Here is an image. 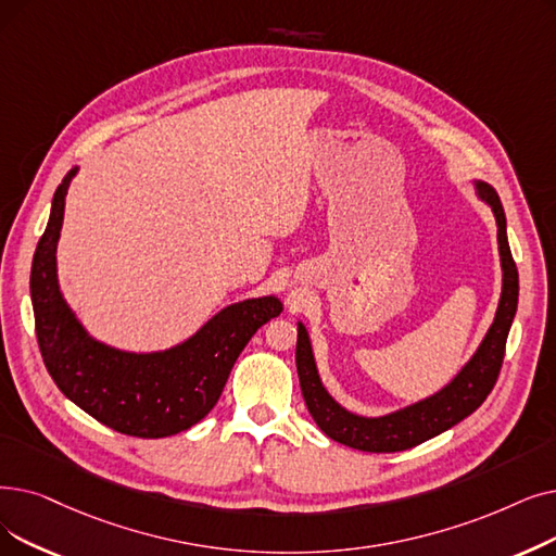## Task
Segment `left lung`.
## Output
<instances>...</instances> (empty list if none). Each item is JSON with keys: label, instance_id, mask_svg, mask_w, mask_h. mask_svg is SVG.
<instances>
[{"label": "left lung", "instance_id": "obj_1", "mask_svg": "<svg viewBox=\"0 0 556 556\" xmlns=\"http://www.w3.org/2000/svg\"><path fill=\"white\" fill-rule=\"evenodd\" d=\"M477 190L479 198L489 202L495 213L500 261L504 273L502 298L486 338L481 341L479 350L468 361L466 368L458 372L443 391L418 404L406 406L402 412H395L391 416H354L345 412L341 404H336L331 395L325 391V386L318 377L316 361H313L308 333L304 325H298L295 364L300 389L308 414L336 443H343L361 452H402L408 447H416L468 418L493 391L504 361L506 336H509L518 308V268L509 250V240H506V218L497 192L489 184H477Z\"/></svg>", "mask_w": 556, "mask_h": 556}]
</instances>
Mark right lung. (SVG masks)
<instances>
[{
  "label": "right lung",
  "mask_w": 556,
  "mask_h": 556,
  "mask_svg": "<svg viewBox=\"0 0 556 556\" xmlns=\"http://www.w3.org/2000/svg\"><path fill=\"white\" fill-rule=\"evenodd\" d=\"M77 167L59 184L50 223L31 265L38 348L59 391L102 425L138 439H165L198 425L218 402L238 354L261 325L281 313L277 298L231 304L186 343L154 354H129L86 333L56 279V243L65 192Z\"/></svg>",
  "instance_id": "obj_1"
}]
</instances>
